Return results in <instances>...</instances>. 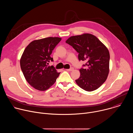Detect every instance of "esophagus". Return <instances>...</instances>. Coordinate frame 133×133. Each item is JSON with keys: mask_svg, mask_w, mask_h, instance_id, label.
Here are the masks:
<instances>
[{"mask_svg": "<svg viewBox=\"0 0 133 133\" xmlns=\"http://www.w3.org/2000/svg\"><path fill=\"white\" fill-rule=\"evenodd\" d=\"M74 70V68H69V69H66V70H67V71H72V70Z\"/></svg>", "mask_w": 133, "mask_h": 133, "instance_id": "esophagus-1", "label": "esophagus"}]
</instances>
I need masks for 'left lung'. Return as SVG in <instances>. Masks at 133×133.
<instances>
[{
	"mask_svg": "<svg viewBox=\"0 0 133 133\" xmlns=\"http://www.w3.org/2000/svg\"><path fill=\"white\" fill-rule=\"evenodd\" d=\"M66 43L78 52L79 61H86L75 81L84 90L91 91L106 81L109 73L110 55L107 48L93 35L84 34L69 37Z\"/></svg>",
	"mask_w": 133,
	"mask_h": 133,
	"instance_id": "left-lung-1",
	"label": "left lung"
}]
</instances>
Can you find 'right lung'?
I'll return each mask as SVG.
<instances>
[{
	"instance_id": "right-lung-1",
	"label": "right lung",
	"mask_w": 133,
	"mask_h": 133,
	"mask_svg": "<svg viewBox=\"0 0 133 133\" xmlns=\"http://www.w3.org/2000/svg\"><path fill=\"white\" fill-rule=\"evenodd\" d=\"M59 37H47L31 42L25 48L20 61L21 69L27 82L34 88L44 91L56 82L60 72L53 66L50 57L52 50L61 41Z\"/></svg>"
}]
</instances>
